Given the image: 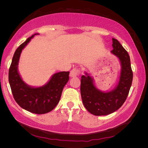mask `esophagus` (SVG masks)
Wrapping results in <instances>:
<instances>
[{"mask_svg": "<svg viewBox=\"0 0 148 148\" xmlns=\"http://www.w3.org/2000/svg\"><path fill=\"white\" fill-rule=\"evenodd\" d=\"M79 73V70L78 69L74 68L73 69H72L70 71V77H77Z\"/></svg>", "mask_w": 148, "mask_h": 148, "instance_id": "esophagus-1", "label": "esophagus"}]
</instances>
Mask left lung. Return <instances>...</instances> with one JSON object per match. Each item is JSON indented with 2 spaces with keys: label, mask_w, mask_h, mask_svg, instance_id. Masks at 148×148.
<instances>
[{
  "label": "left lung",
  "mask_w": 148,
  "mask_h": 148,
  "mask_svg": "<svg viewBox=\"0 0 148 148\" xmlns=\"http://www.w3.org/2000/svg\"><path fill=\"white\" fill-rule=\"evenodd\" d=\"M113 53L120 63L121 70L117 86L110 91H102L95 84L90 74L85 71L81 79V95L85 108L91 114L99 116L114 112L123 105L128 96L133 80L130 59L117 39L112 38Z\"/></svg>",
  "instance_id": "left-lung-1"
}]
</instances>
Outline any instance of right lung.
Listing matches in <instances>:
<instances>
[{"label":"right lung","mask_w":148,"mask_h":148,"mask_svg":"<svg viewBox=\"0 0 148 148\" xmlns=\"http://www.w3.org/2000/svg\"><path fill=\"white\" fill-rule=\"evenodd\" d=\"M37 34L28 38L16 49L9 69L8 81L13 97L21 108L31 113L43 114L52 110L59 103L63 89L69 80V71L54 73L42 86H31L25 83L18 69L20 55L31 39Z\"/></svg>","instance_id":"add662e5"}]
</instances>
